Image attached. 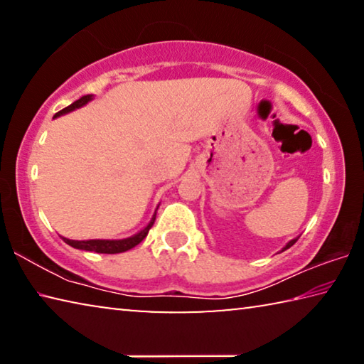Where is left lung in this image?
<instances>
[{
	"instance_id": "obj_1",
	"label": "left lung",
	"mask_w": 364,
	"mask_h": 364,
	"mask_svg": "<svg viewBox=\"0 0 364 364\" xmlns=\"http://www.w3.org/2000/svg\"><path fill=\"white\" fill-rule=\"evenodd\" d=\"M297 239H299V237H295V239H292V241H289V242L284 245V247H282L281 252H284V250H287L289 247H292V245H294L295 242H297Z\"/></svg>"
}]
</instances>
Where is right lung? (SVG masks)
<instances>
[{"mask_svg":"<svg viewBox=\"0 0 364 364\" xmlns=\"http://www.w3.org/2000/svg\"><path fill=\"white\" fill-rule=\"evenodd\" d=\"M91 100H93V95L82 96L78 101L72 102L69 107L59 110V112L54 115V119H58V117H60V115L69 114V112H72V110H75L78 107H83L85 104H88ZM157 208H156V212H154L151 221L147 223V226L143 228V230H141L139 232L133 234V236L127 237V239H86V241H73V239H67V237H63V239H64L65 244L72 245L73 249L96 252V254H122V252H127V250L133 249L134 245H138L147 236V232H149V230L152 228L154 221H156Z\"/></svg>","mask_w":364,"mask_h":364,"instance_id":"add662e5","label":"right lung"}]
</instances>
